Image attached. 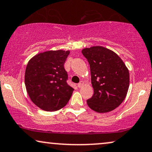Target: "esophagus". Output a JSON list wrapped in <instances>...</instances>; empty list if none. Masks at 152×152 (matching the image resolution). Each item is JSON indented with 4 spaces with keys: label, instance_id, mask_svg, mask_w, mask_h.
<instances>
[{
    "label": "esophagus",
    "instance_id": "1",
    "mask_svg": "<svg viewBox=\"0 0 152 152\" xmlns=\"http://www.w3.org/2000/svg\"><path fill=\"white\" fill-rule=\"evenodd\" d=\"M83 81H81L79 83H78V88H82L83 86Z\"/></svg>",
    "mask_w": 152,
    "mask_h": 152
}]
</instances>
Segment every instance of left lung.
Here are the masks:
<instances>
[{
    "mask_svg": "<svg viewBox=\"0 0 152 152\" xmlns=\"http://www.w3.org/2000/svg\"><path fill=\"white\" fill-rule=\"evenodd\" d=\"M90 65L94 94L87 100L88 107L98 113L112 111L125 100L129 85V71L118 54L103 47L82 50Z\"/></svg>",
    "mask_w": 152,
    "mask_h": 152,
    "instance_id": "obj_1",
    "label": "left lung"
}]
</instances>
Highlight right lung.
Returning <instances> with one entry per match:
<instances>
[{
	"instance_id": "add662e5",
	"label": "right lung",
	"mask_w": 152,
	"mask_h": 152,
	"mask_svg": "<svg viewBox=\"0 0 152 152\" xmlns=\"http://www.w3.org/2000/svg\"><path fill=\"white\" fill-rule=\"evenodd\" d=\"M69 51L39 53L27 64L25 74L27 92L35 105L43 110L56 111L66 105L74 89L67 83L65 61Z\"/></svg>"
}]
</instances>
